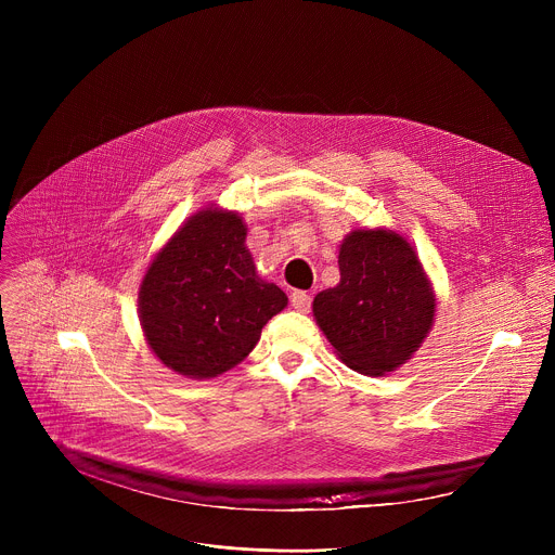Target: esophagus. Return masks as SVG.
<instances>
[{
    "mask_svg": "<svg viewBox=\"0 0 555 555\" xmlns=\"http://www.w3.org/2000/svg\"><path fill=\"white\" fill-rule=\"evenodd\" d=\"M289 301H293V306H295L299 312H308L312 297L306 293V289H295V293L289 295Z\"/></svg>",
    "mask_w": 555,
    "mask_h": 555,
    "instance_id": "esophagus-1",
    "label": "esophagus"
}]
</instances>
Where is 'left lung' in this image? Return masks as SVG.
I'll return each instance as SVG.
<instances>
[{"mask_svg":"<svg viewBox=\"0 0 555 555\" xmlns=\"http://www.w3.org/2000/svg\"><path fill=\"white\" fill-rule=\"evenodd\" d=\"M339 283L322 289L312 314L337 358L380 377L418 351L436 317V293L423 262L398 231L353 229L339 245Z\"/></svg>","mask_w":555,"mask_h":555,"instance_id":"1","label":"left lung"}]
</instances>
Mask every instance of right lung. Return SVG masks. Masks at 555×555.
Wrapping results in <instances>:
<instances>
[{
	"label": "right lung",
	"instance_id": "add662e5",
	"mask_svg": "<svg viewBox=\"0 0 555 555\" xmlns=\"http://www.w3.org/2000/svg\"><path fill=\"white\" fill-rule=\"evenodd\" d=\"M238 211L204 207L153 256L139 285L145 344L170 371L211 380L241 364L260 331L287 306L276 283L262 281L245 245Z\"/></svg>",
	"mask_w": 555,
	"mask_h": 555
}]
</instances>
